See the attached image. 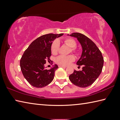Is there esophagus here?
I'll use <instances>...</instances> for the list:
<instances>
[{
	"label": "esophagus",
	"instance_id": "34e87169",
	"mask_svg": "<svg viewBox=\"0 0 120 120\" xmlns=\"http://www.w3.org/2000/svg\"><path fill=\"white\" fill-rule=\"evenodd\" d=\"M59 67H61V68H67V67H66V66H63V65H59Z\"/></svg>",
	"mask_w": 120,
	"mask_h": 120
}]
</instances>
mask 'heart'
Instances as JSON below:
<instances>
[{
  "label": "heart",
  "mask_w": 120,
  "mask_h": 120,
  "mask_svg": "<svg viewBox=\"0 0 120 120\" xmlns=\"http://www.w3.org/2000/svg\"><path fill=\"white\" fill-rule=\"evenodd\" d=\"M65 44L68 46V47L71 48L72 52L76 53L77 50L76 49V43L75 41L72 38H68L65 39L64 41ZM60 43L58 40H55L52 42V45H51L50 50L52 53L53 55H56L58 53L59 49ZM75 60L74 56L73 55H68V56H63L60 55L56 57L55 59V62L58 64H59L63 66H67L70 64L71 62L74 61Z\"/></svg>",
  "instance_id": "obj_1"
}]
</instances>
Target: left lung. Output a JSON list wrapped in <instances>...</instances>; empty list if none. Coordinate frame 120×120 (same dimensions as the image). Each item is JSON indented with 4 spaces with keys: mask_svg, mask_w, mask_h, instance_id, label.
I'll list each match as a JSON object with an SVG mask.
<instances>
[{
    "mask_svg": "<svg viewBox=\"0 0 120 120\" xmlns=\"http://www.w3.org/2000/svg\"><path fill=\"white\" fill-rule=\"evenodd\" d=\"M70 35L77 38L82 46V54L77 64L79 67L82 65V70H74L69 76V79L74 85L81 88L87 87L92 85L101 74L104 58L95 43L86 35L77 32Z\"/></svg>",
    "mask_w": 120,
    "mask_h": 120,
    "instance_id": "8db88e82",
    "label": "left lung"
}]
</instances>
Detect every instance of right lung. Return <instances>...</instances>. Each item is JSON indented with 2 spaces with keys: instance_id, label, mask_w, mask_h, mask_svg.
Returning a JSON list of instances; mask_svg holds the SVG:
<instances>
[{
  "instance_id": "1",
  "label": "right lung",
  "mask_w": 120,
  "mask_h": 120,
  "mask_svg": "<svg viewBox=\"0 0 120 120\" xmlns=\"http://www.w3.org/2000/svg\"><path fill=\"white\" fill-rule=\"evenodd\" d=\"M63 34L43 35L34 41L25 51L20 60V67L24 77L30 85L35 88H43L53 79L58 65L56 64L51 69L47 70L44 64L47 60H50L52 41Z\"/></svg>"
}]
</instances>
